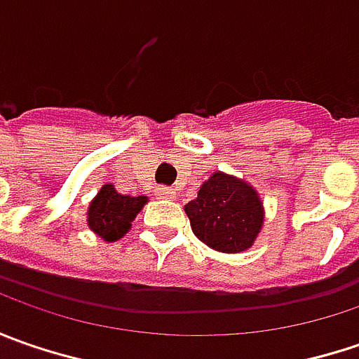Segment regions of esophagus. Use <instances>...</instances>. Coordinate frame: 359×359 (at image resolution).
<instances>
[{"label": "esophagus", "mask_w": 359, "mask_h": 359, "mask_svg": "<svg viewBox=\"0 0 359 359\" xmlns=\"http://www.w3.org/2000/svg\"><path fill=\"white\" fill-rule=\"evenodd\" d=\"M156 196H158V198H165V200H173V198H175V191H173L172 187L159 186L158 189H156Z\"/></svg>", "instance_id": "esophagus-1"}]
</instances>
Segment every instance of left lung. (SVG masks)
<instances>
[{
	"label": "left lung",
	"mask_w": 359,
	"mask_h": 359,
	"mask_svg": "<svg viewBox=\"0 0 359 359\" xmlns=\"http://www.w3.org/2000/svg\"><path fill=\"white\" fill-rule=\"evenodd\" d=\"M194 233L224 254H240L254 245L264 226L259 194L243 180L215 172L203 182L198 198L186 205Z\"/></svg>",
	"instance_id": "obj_1"
}]
</instances>
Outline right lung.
Listing matches in <instances>:
<instances>
[{"label":"right lung","instance_id":"obj_1","mask_svg":"<svg viewBox=\"0 0 359 359\" xmlns=\"http://www.w3.org/2000/svg\"><path fill=\"white\" fill-rule=\"evenodd\" d=\"M145 203V196H121L111 184H105L88 208V226L104 241H118L130 231Z\"/></svg>","mask_w":359,"mask_h":359}]
</instances>
